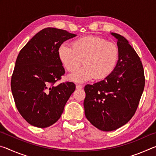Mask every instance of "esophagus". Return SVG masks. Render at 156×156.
Instances as JSON below:
<instances>
[{
  "label": "esophagus",
  "instance_id": "obj_1",
  "mask_svg": "<svg viewBox=\"0 0 156 156\" xmlns=\"http://www.w3.org/2000/svg\"><path fill=\"white\" fill-rule=\"evenodd\" d=\"M76 89H80L83 88V85H81V84H76Z\"/></svg>",
  "mask_w": 156,
  "mask_h": 156
}]
</instances>
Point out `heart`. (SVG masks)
Here are the masks:
<instances>
[{
  "instance_id": "obj_1",
  "label": "heart",
  "mask_w": 156,
  "mask_h": 156,
  "mask_svg": "<svg viewBox=\"0 0 156 156\" xmlns=\"http://www.w3.org/2000/svg\"><path fill=\"white\" fill-rule=\"evenodd\" d=\"M60 61L69 72H73L83 62V67L69 76L76 83H83L96 77H107L114 69L119 51L116 44L97 36L77 39L72 47L62 44L58 51Z\"/></svg>"
}]
</instances>
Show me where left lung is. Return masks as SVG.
Instances as JSON below:
<instances>
[{"instance_id": "1", "label": "left lung", "mask_w": 156, "mask_h": 156, "mask_svg": "<svg viewBox=\"0 0 156 156\" xmlns=\"http://www.w3.org/2000/svg\"><path fill=\"white\" fill-rule=\"evenodd\" d=\"M119 51L114 69L104 80L84 87L86 118L104 131L115 130L127 123L135 113L145 84L140 59L128 41L111 33Z\"/></svg>"}]
</instances>
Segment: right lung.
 Masks as SVG:
<instances>
[{
  "instance_id": "obj_1",
  "label": "right lung",
  "mask_w": 156,
  "mask_h": 156,
  "mask_svg": "<svg viewBox=\"0 0 156 156\" xmlns=\"http://www.w3.org/2000/svg\"><path fill=\"white\" fill-rule=\"evenodd\" d=\"M76 36L56 28L43 29L18 54L11 89L18 111L30 125L46 128L56 122L75 91L71 82L54 83L65 73L59 47Z\"/></svg>"
}]
</instances>
